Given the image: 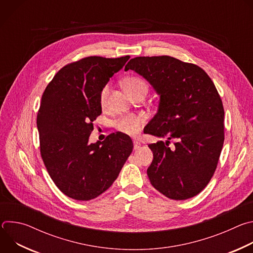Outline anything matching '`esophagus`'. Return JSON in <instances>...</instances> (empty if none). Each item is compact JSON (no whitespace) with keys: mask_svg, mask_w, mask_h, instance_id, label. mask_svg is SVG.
I'll use <instances>...</instances> for the list:
<instances>
[{"mask_svg":"<svg viewBox=\"0 0 253 253\" xmlns=\"http://www.w3.org/2000/svg\"><path fill=\"white\" fill-rule=\"evenodd\" d=\"M133 145H134V149L138 150L141 147V143L139 141H137V140H134L133 141Z\"/></svg>","mask_w":253,"mask_h":253,"instance_id":"obj_1","label":"esophagus"}]
</instances>
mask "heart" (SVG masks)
<instances>
[{
  "mask_svg": "<svg viewBox=\"0 0 253 253\" xmlns=\"http://www.w3.org/2000/svg\"><path fill=\"white\" fill-rule=\"evenodd\" d=\"M123 83L128 93L133 97L139 93H147L148 91L147 82L138 76H129L124 79ZM110 87V83H106L100 91L99 102L102 107H105L107 105ZM147 120L148 117L144 113H128L117 119L114 123V126L118 131L127 135L134 136L142 130Z\"/></svg>",
  "mask_w": 253,
  "mask_h": 253,
  "instance_id": "obj_1",
  "label": "heart"
}]
</instances>
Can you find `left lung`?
<instances>
[{"mask_svg":"<svg viewBox=\"0 0 253 253\" xmlns=\"http://www.w3.org/2000/svg\"><path fill=\"white\" fill-rule=\"evenodd\" d=\"M129 69L160 95L158 112L144 130L168 138L149 144L152 186L173 200L197 195L211 180L223 147L224 108L217 89L202 68L170 56L136 57L126 65Z\"/></svg>","mask_w":253,"mask_h":253,"instance_id":"8db88e82","label":"left lung"}]
</instances>
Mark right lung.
Segmentation results:
<instances>
[{
  "mask_svg": "<svg viewBox=\"0 0 253 253\" xmlns=\"http://www.w3.org/2000/svg\"><path fill=\"white\" fill-rule=\"evenodd\" d=\"M130 56H90L61 68L47 85L37 114L40 152L56 186L70 198L88 201L109 188L130 156L129 136L116 132L89 144L102 113V87Z\"/></svg>",
  "mask_w": 253,
  "mask_h": 253,
  "instance_id": "1",
  "label": "right lung"
}]
</instances>
